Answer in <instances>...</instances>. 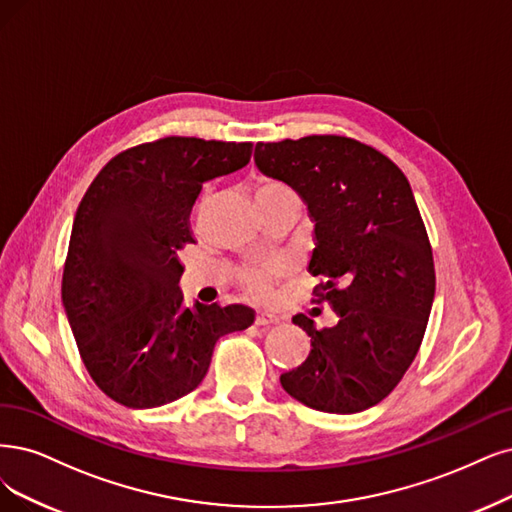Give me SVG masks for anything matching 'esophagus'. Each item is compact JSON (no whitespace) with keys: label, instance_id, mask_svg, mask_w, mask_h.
Returning <instances> with one entry per match:
<instances>
[{"label":"esophagus","instance_id":"1","mask_svg":"<svg viewBox=\"0 0 512 512\" xmlns=\"http://www.w3.org/2000/svg\"><path fill=\"white\" fill-rule=\"evenodd\" d=\"M278 323H280V316H276L272 312H257V316H255L257 327H272V325H278Z\"/></svg>","mask_w":512,"mask_h":512}]
</instances>
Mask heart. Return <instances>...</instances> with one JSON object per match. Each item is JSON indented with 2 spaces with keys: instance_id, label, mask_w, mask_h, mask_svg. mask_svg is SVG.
Here are the masks:
<instances>
[{
  "instance_id": "b5f03b06",
  "label": "heart",
  "mask_w": 512,
  "mask_h": 512,
  "mask_svg": "<svg viewBox=\"0 0 512 512\" xmlns=\"http://www.w3.org/2000/svg\"><path fill=\"white\" fill-rule=\"evenodd\" d=\"M293 198H297L295 189L285 181L274 179V177H259L255 181V200L259 208L282 202V200H293ZM278 276H280V268L276 263H251V266L240 268L238 282L251 297L270 299L274 295Z\"/></svg>"
}]
</instances>
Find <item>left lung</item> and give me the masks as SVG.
Segmentation results:
<instances>
[{"label":"left lung","instance_id":"1","mask_svg":"<svg viewBox=\"0 0 512 512\" xmlns=\"http://www.w3.org/2000/svg\"><path fill=\"white\" fill-rule=\"evenodd\" d=\"M255 162L308 202L314 295L339 314L323 329L293 316L312 350L280 384L316 411H365L403 380L434 299L432 246L411 185L380 149L344 135L257 143Z\"/></svg>","mask_w":512,"mask_h":512}]
</instances>
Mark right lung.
I'll return each instance as SVG.
<instances>
[{"instance_id": "obj_1", "label": "right lung", "mask_w": 512, "mask_h": 512, "mask_svg": "<svg viewBox=\"0 0 512 512\" xmlns=\"http://www.w3.org/2000/svg\"><path fill=\"white\" fill-rule=\"evenodd\" d=\"M251 141L162 137L128 147L78 206L63 268V306L92 382L149 409L200 386L219 337L244 331L246 306L183 304L179 251L202 183L249 164Z\"/></svg>"}]
</instances>
